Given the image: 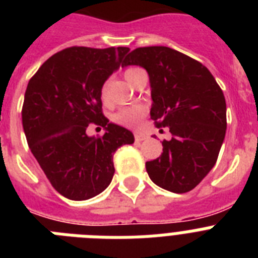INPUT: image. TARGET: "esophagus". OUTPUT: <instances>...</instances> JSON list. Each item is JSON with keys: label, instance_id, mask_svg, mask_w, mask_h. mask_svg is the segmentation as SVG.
Here are the masks:
<instances>
[{"label": "esophagus", "instance_id": "esophagus-1", "mask_svg": "<svg viewBox=\"0 0 258 258\" xmlns=\"http://www.w3.org/2000/svg\"><path fill=\"white\" fill-rule=\"evenodd\" d=\"M146 139H149V137H147V135H145V134H135V141L137 142L146 141Z\"/></svg>", "mask_w": 258, "mask_h": 258}]
</instances>
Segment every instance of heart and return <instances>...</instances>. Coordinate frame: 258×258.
<instances>
[{
    "label": "heart",
    "mask_w": 258,
    "mask_h": 258,
    "mask_svg": "<svg viewBox=\"0 0 258 258\" xmlns=\"http://www.w3.org/2000/svg\"><path fill=\"white\" fill-rule=\"evenodd\" d=\"M141 68H128L124 71V78L128 80L130 83H134L137 75L141 72ZM107 88H108V83L104 82L100 87V97L103 100L107 99ZM147 109L143 105H134V107H125V108L119 109L116 113H113L112 120L119 125L123 127H128V128H134L138 127L139 123L143 120V117L146 116Z\"/></svg>",
    "instance_id": "1"
}]
</instances>
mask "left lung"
I'll list each match as a JSON object with an SVG mask.
<instances>
[{
  "mask_svg": "<svg viewBox=\"0 0 258 258\" xmlns=\"http://www.w3.org/2000/svg\"><path fill=\"white\" fill-rule=\"evenodd\" d=\"M141 66L151 83V119L167 127L163 153L146 162L154 183L172 192L196 187L216 165L226 133L224 92L204 64L167 46H143L125 56L121 67Z\"/></svg>",
  "mask_w": 258,
  "mask_h": 258,
  "instance_id": "left-lung-1",
  "label": "left lung"
}]
</instances>
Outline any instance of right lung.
I'll return each instance as SVG.
<instances>
[{
	"instance_id": "right-lung-1",
	"label": "right lung",
	"mask_w": 258,
	"mask_h": 258,
	"mask_svg": "<svg viewBox=\"0 0 258 258\" xmlns=\"http://www.w3.org/2000/svg\"><path fill=\"white\" fill-rule=\"evenodd\" d=\"M128 50L71 46L50 56L28 83L21 111L28 146L54 190L68 200H89L107 188L113 154L134 143L131 131L108 123L100 97L101 84ZM89 125L106 134L88 137Z\"/></svg>"
}]
</instances>
